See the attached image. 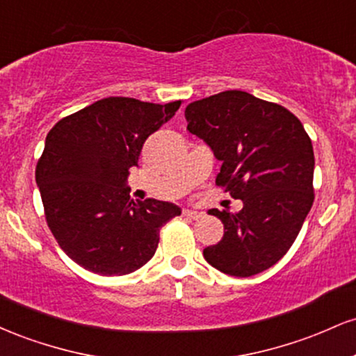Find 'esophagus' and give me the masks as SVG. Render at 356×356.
<instances>
[{
	"instance_id": "34e87169",
	"label": "esophagus",
	"mask_w": 356,
	"mask_h": 356,
	"mask_svg": "<svg viewBox=\"0 0 356 356\" xmlns=\"http://www.w3.org/2000/svg\"><path fill=\"white\" fill-rule=\"evenodd\" d=\"M182 216L186 219H191V220H197V219H201L202 218V212H199V211H182Z\"/></svg>"
}]
</instances>
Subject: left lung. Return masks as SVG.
<instances>
[{"label": "left lung", "mask_w": 356, "mask_h": 356, "mask_svg": "<svg viewBox=\"0 0 356 356\" xmlns=\"http://www.w3.org/2000/svg\"><path fill=\"white\" fill-rule=\"evenodd\" d=\"M186 120L222 162L216 186L243 201L239 212L209 211L224 236L204 257L231 276L263 273L293 246L313 206L312 138L288 108L241 90L192 102Z\"/></svg>", "instance_id": "8db88e82"}]
</instances>
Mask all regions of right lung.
Here are the masks:
<instances>
[{
    "mask_svg": "<svg viewBox=\"0 0 356 356\" xmlns=\"http://www.w3.org/2000/svg\"><path fill=\"white\" fill-rule=\"evenodd\" d=\"M182 102L108 97L61 118L48 132L35 177L58 246L87 271L124 276L155 254L161 227L181 214L170 202H134L125 187L150 134Z\"/></svg>",
    "mask_w": 356,
    "mask_h": 356,
    "instance_id": "obj_1",
    "label": "right lung"
}]
</instances>
